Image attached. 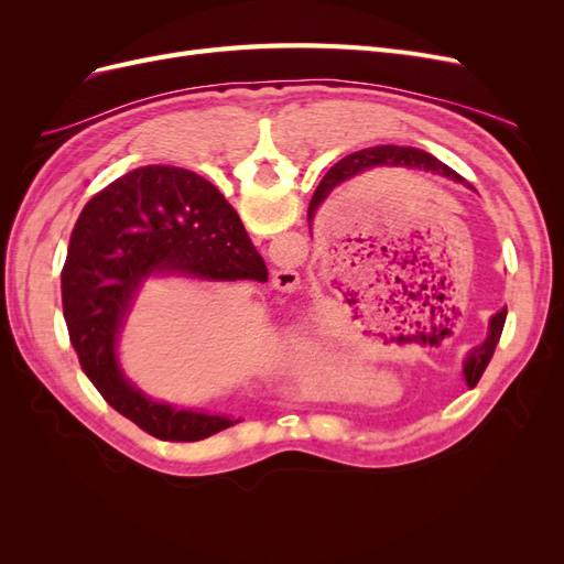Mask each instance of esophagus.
Masks as SVG:
<instances>
[{"instance_id":"obj_1","label":"esophagus","mask_w":564,"mask_h":564,"mask_svg":"<svg viewBox=\"0 0 564 564\" xmlns=\"http://www.w3.org/2000/svg\"><path fill=\"white\" fill-rule=\"evenodd\" d=\"M299 282H301V278H299V272L296 270H292V268H280V270H275L272 272V286L275 289H280V292H286V294H292L294 289L299 286Z\"/></svg>"}]
</instances>
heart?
Returning <instances> with one entry per match:
<instances>
[{
  "mask_svg": "<svg viewBox=\"0 0 564 564\" xmlns=\"http://www.w3.org/2000/svg\"><path fill=\"white\" fill-rule=\"evenodd\" d=\"M296 379L303 388L313 392H329L348 388L350 371L344 357L334 352L329 346L317 340H301L294 348Z\"/></svg>",
  "mask_w": 564,
  "mask_h": 564,
  "instance_id": "obj_1",
  "label": "heart"
}]
</instances>
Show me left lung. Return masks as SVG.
I'll list each match as a JSON object with an SVG mask.
<instances>
[{
	"label": "left lung",
	"instance_id": "1",
	"mask_svg": "<svg viewBox=\"0 0 564 564\" xmlns=\"http://www.w3.org/2000/svg\"><path fill=\"white\" fill-rule=\"evenodd\" d=\"M412 169V172H429V174H435V176H445V178H452L456 183H464L466 181L460 178L456 172H452V169L447 164H442L440 160H435L433 155H429V152H423L419 148H400V145H377V148H367V150H357V152H350V155H346L344 160H338L327 174H324V178L319 181L317 191H315V197L311 202V209H308V220L313 226V218H315V209L319 207V202H324L329 197V193L334 191L336 185L346 183L355 176H360L365 172H369V169ZM503 322H506V308L499 311L497 315H491L489 319V332H487V338L482 346L473 348L466 360H464V377H466V383L473 388L477 381H480L482 371L487 369L489 360L494 350H497V344L501 338V332H503Z\"/></svg>",
	"mask_w": 564,
	"mask_h": 564
}]
</instances>
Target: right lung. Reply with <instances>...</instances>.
Returning <instances> with one entry per match:
<instances>
[{
  "mask_svg": "<svg viewBox=\"0 0 564 564\" xmlns=\"http://www.w3.org/2000/svg\"><path fill=\"white\" fill-rule=\"evenodd\" d=\"M152 275L265 282L268 268L228 199L181 166L133 169L94 195L77 218L61 292L84 373L112 409L152 437L197 442L240 419L145 398L117 360L119 332Z\"/></svg>",
  "mask_w": 564,
  "mask_h": 564,
  "instance_id": "1",
  "label": "right lung"
}]
</instances>
